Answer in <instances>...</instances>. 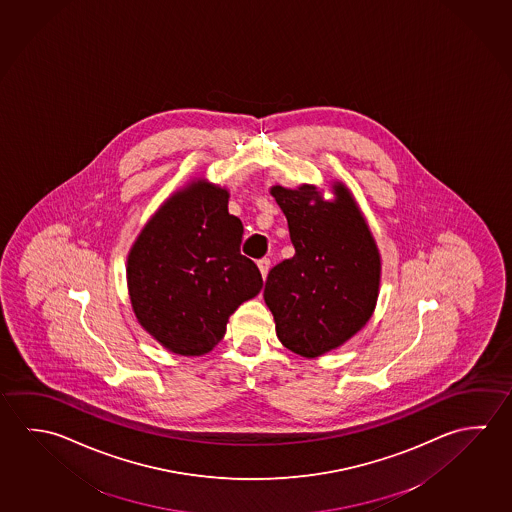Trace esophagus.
Here are the masks:
<instances>
[{"instance_id":"1","label":"esophagus","mask_w":512,"mask_h":512,"mask_svg":"<svg viewBox=\"0 0 512 512\" xmlns=\"http://www.w3.org/2000/svg\"><path fill=\"white\" fill-rule=\"evenodd\" d=\"M269 264H271L269 259H260L259 262H257V266H259L260 275H262V278L268 277Z\"/></svg>"}]
</instances>
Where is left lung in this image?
<instances>
[{"instance_id": "obj_1", "label": "left lung", "mask_w": 512, "mask_h": 512, "mask_svg": "<svg viewBox=\"0 0 512 512\" xmlns=\"http://www.w3.org/2000/svg\"><path fill=\"white\" fill-rule=\"evenodd\" d=\"M295 255L269 271L264 302L278 340L304 358H320L358 334L376 309L381 255L352 192L334 181V199L318 187L273 185Z\"/></svg>"}]
</instances>
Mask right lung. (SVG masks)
<instances>
[{
    "label": "right lung",
    "mask_w": 512,
    "mask_h": 512,
    "mask_svg": "<svg viewBox=\"0 0 512 512\" xmlns=\"http://www.w3.org/2000/svg\"><path fill=\"white\" fill-rule=\"evenodd\" d=\"M226 187L194 178L165 199L127 253L136 320L162 347L203 356L223 340L228 318L257 296L262 277L241 255L243 223Z\"/></svg>",
    "instance_id": "right-lung-1"
}]
</instances>
